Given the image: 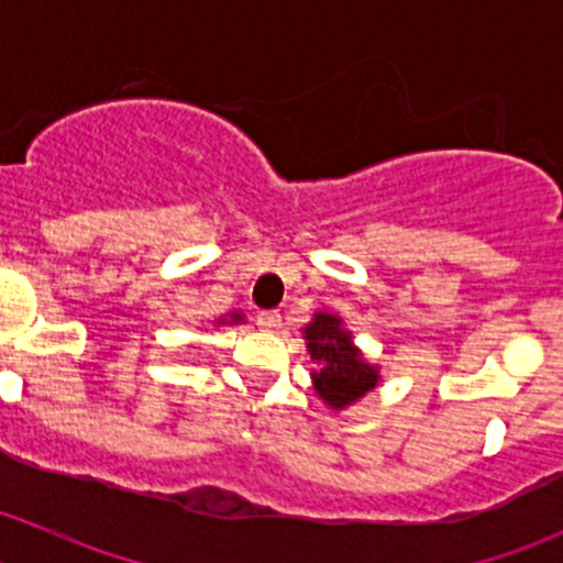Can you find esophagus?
<instances>
[{"label": "esophagus", "instance_id": "1", "mask_svg": "<svg viewBox=\"0 0 563 563\" xmlns=\"http://www.w3.org/2000/svg\"><path fill=\"white\" fill-rule=\"evenodd\" d=\"M255 321H258V327L264 329V332H277V329H280V313H277V310H261Z\"/></svg>", "mask_w": 563, "mask_h": 563}]
</instances>
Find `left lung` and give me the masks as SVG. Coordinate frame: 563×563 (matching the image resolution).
<instances>
[{
  "label": "left lung",
  "instance_id": "8db88e82",
  "mask_svg": "<svg viewBox=\"0 0 563 563\" xmlns=\"http://www.w3.org/2000/svg\"><path fill=\"white\" fill-rule=\"evenodd\" d=\"M305 340H308L310 360L318 365L313 384L323 402L332 408H345L376 387L378 371L362 360L360 349L351 343V332L340 327L338 316L316 313L313 321L305 327Z\"/></svg>",
  "mask_w": 563,
  "mask_h": 563
}]
</instances>
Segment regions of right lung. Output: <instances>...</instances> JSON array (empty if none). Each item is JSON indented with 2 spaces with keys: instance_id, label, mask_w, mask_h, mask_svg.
I'll use <instances>...</instances> for the list:
<instances>
[{
  "instance_id": "add662e5",
  "label": "right lung",
  "mask_w": 563,
  "mask_h": 563,
  "mask_svg": "<svg viewBox=\"0 0 563 563\" xmlns=\"http://www.w3.org/2000/svg\"><path fill=\"white\" fill-rule=\"evenodd\" d=\"M231 321H242L240 313H231Z\"/></svg>"
}]
</instances>
